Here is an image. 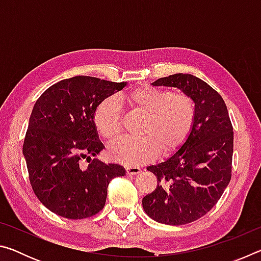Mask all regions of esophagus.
Here are the masks:
<instances>
[{"label": "esophagus", "mask_w": 261, "mask_h": 261, "mask_svg": "<svg viewBox=\"0 0 261 261\" xmlns=\"http://www.w3.org/2000/svg\"><path fill=\"white\" fill-rule=\"evenodd\" d=\"M125 171L127 175H136L140 173V168L139 167H126Z\"/></svg>", "instance_id": "34e87169"}]
</instances>
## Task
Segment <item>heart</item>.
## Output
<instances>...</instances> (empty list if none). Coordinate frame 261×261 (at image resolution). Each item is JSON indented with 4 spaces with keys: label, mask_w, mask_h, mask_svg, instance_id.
Returning a JSON list of instances; mask_svg holds the SVG:
<instances>
[{
    "label": "heart",
    "mask_w": 261,
    "mask_h": 261,
    "mask_svg": "<svg viewBox=\"0 0 261 261\" xmlns=\"http://www.w3.org/2000/svg\"><path fill=\"white\" fill-rule=\"evenodd\" d=\"M131 109L145 115L140 138L120 139L110 145L108 155L121 165L135 167L153 161L160 152L169 155L182 146L193 129L196 103L187 93L153 85H141L125 94ZM123 113L115 96L103 99L95 108L93 124L105 140L113 141L121 135Z\"/></svg>",
    "instance_id": "1"
}]
</instances>
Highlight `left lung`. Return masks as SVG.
Returning a JSON list of instances; mask_svg holds the SVG:
<instances>
[{
  "mask_svg": "<svg viewBox=\"0 0 261 261\" xmlns=\"http://www.w3.org/2000/svg\"><path fill=\"white\" fill-rule=\"evenodd\" d=\"M152 84L177 87L196 103V121L183 146L166 161L147 167L158 185L143 198L149 218L180 226L208 213L230 182L232 125L222 96L200 78L176 73Z\"/></svg>",
  "mask_w": 261,
  "mask_h": 261,
  "instance_id": "8db88e82",
  "label": "left lung"
}]
</instances>
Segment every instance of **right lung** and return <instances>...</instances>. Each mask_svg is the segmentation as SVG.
<instances>
[{"label":"right lung","mask_w":261,"mask_h":261,"mask_svg":"<svg viewBox=\"0 0 261 261\" xmlns=\"http://www.w3.org/2000/svg\"><path fill=\"white\" fill-rule=\"evenodd\" d=\"M125 85L76 76L51 85L35 102L23 154L35 196L55 214L72 220L95 215L106 204L110 180L125 175L120 165L92 159L103 149L94 110ZM83 158L87 168L79 167Z\"/></svg>","instance_id":"obj_1"}]
</instances>
